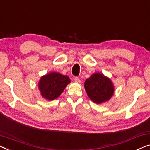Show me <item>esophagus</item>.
Returning a JSON list of instances; mask_svg holds the SVG:
<instances>
[{"instance_id": "34e87169", "label": "esophagus", "mask_w": 150, "mask_h": 150, "mask_svg": "<svg viewBox=\"0 0 150 150\" xmlns=\"http://www.w3.org/2000/svg\"><path fill=\"white\" fill-rule=\"evenodd\" d=\"M74 80H75V81L76 83H80V82H81V81H80V79H79V78L78 77H75Z\"/></svg>"}]
</instances>
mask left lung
Wrapping results in <instances>:
<instances>
[{
  "label": "left lung",
  "instance_id": "left-lung-1",
  "mask_svg": "<svg viewBox=\"0 0 150 150\" xmlns=\"http://www.w3.org/2000/svg\"><path fill=\"white\" fill-rule=\"evenodd\" d=\"M85 89L89 98L97 104L108 101L114 93L110 79L99 73H94L86 79Z\"/></svg>",
  "mask_w": 150,
  "mask_h": 150
}]
</instances>
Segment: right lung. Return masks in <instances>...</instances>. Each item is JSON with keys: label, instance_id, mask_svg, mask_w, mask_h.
Segmentation results:
<instances>
[{"label": "right lung", "instance_id": "obj_1", "mask_svg": "<svg viewBox=\"0 0 150 150\" xmlns=\"http://www.w3.org/2000/svg\"><path fill=\"white\" fill-rule=\"evenodd\" d=\"M70 82L67 76L59 73H50L42 77L38 86L42 96L48 100H52L61 94Z\"/></svg>", "mask_w": 150, "mask_h": 150}]
</instances>
